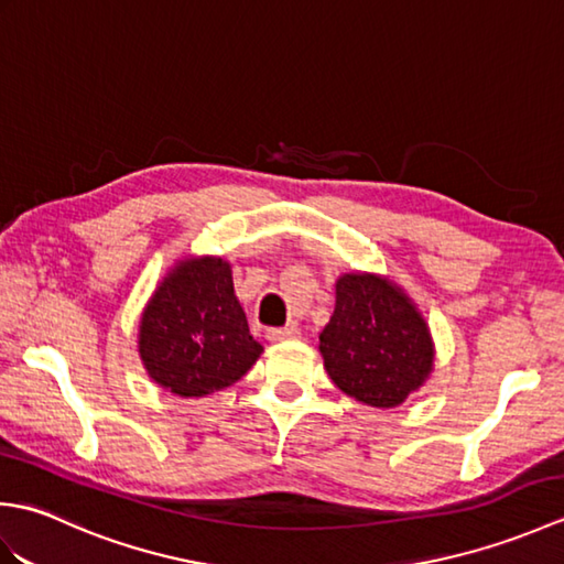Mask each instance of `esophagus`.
<instances>
[{
    "instance_id": "esophagus-1",
    "label": "esophagus",
    "mask_w": 564,
    "mask_h": 564,
    "mask_svg": "<svg viewBox=\"0 0 564 564\" xmlns=\"http://www.w3.org/2000/svg\"><path fill=\"white\" fill-rule=\"evenodd\" d=\"M301 337V332H297L295 327H283V329H269L267 332V339L271 344H279V341H291V339H297Z\"/></svg>"
}]
</instances>
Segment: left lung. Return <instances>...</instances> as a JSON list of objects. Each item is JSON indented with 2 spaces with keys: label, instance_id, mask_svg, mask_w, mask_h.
I'll return each instance as SVG.
<instances>
[{
  "label": "left lung",
  "instance_id": "1",
  "mask_svg": "<svg viewBox=\"0 0 564 564\" xmlns=\"http://www.w3.org/2000/svg\"><path fill=\"white\" fill-rule=\"evenodd\" d=\"M334 297V313L319 334L334 386L378 410L400 406L434 373L429 322L388 275L341 273Z\"/></svg>",
  "mask_w": 564,
  "mask_h": 564
}]
</instances>
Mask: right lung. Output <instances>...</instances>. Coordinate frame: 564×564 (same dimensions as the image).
Returning a JSON list of instances; mask_svg holds the SVG:
<instances>
[{
  "label": "right lung",
  "instance_id": "right-lung-1",
  "mask_svg": "<svg viewBox=\"0 0 564 564\" xmlns=\"http://www.w3.org/2000/svg\"><path fill=\"white\" fill-rule=\"evenodd\" d=\"M138 351L148 376L176 398L230 388L257 364L230 261L184 257L162 275L140 315Z\"/></svg>",
  "mask_w": 564,
  "mask_h": 564
}]
</instances>
